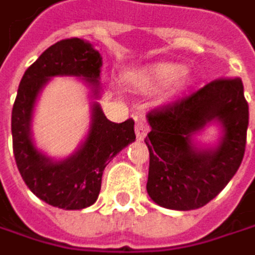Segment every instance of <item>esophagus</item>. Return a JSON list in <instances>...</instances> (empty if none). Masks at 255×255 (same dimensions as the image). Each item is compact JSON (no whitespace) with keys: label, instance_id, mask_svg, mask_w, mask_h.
Instances as JSON below:
<instances>
[{"label":"esophagus","instance_id":"1","mask_svg":"<svg viewBox=\"0 0 255 255\" xmlns=\"http://www.w3.org/2000/svg\"><path fill=\"white\" fill-rule=\"evenodd\" d=\"M147 132H148V125H147V122H145L144 119H138V120H136V125H135L136 138H138L139 141L144 139L145 135H147Z\"/></svg>","mask_w":255,"mask_h":255}]
</instances>
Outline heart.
<instances>
[{
	"label": "heart",
	"mask_w": 255,
	"mask_h": 255,
	"mask_svg": "<svg viewBox=\"0 0 255 255\" xmlns=\"http://www.w3.org/2000/svg\"><path fill=\"white\" fill-rule=\"evenodd\" d=\"M129 81L144 90L162 87L170 82H176L179 85H183L188 81V72L182 64L176 63H157L153 64L139 73H135L129 78Z\"/></svg>",
	"instance_id": "b5f03b06"
}]
</instances>
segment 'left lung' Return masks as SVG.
Returning a JSON list of instances; mask_svg holds the SVG:
<instances>
[{"mask_svg":"<svg viewBox=\"0 0 255 255\" xmlns=\"http://www.w3.org/2000/svg\"><path fill=\"white\" fill-rule=\"evenodd\" d=\"M248 102L241 78H221L167 107L147 114L151 130L147 194L162 207H203L227 186L241 167L248 129ZM218 123L223 136L215 147H198L192 136Z\"/></svg>","mask_w":255,"mask_h":255,"instance_id":"8db88e82","label":"left lung"}]
</instances>
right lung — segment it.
Here are the masks:
<instances>
[{
  "instance_id": "obj_1",
  "label": "right lung",
  "mask_w": 255,
  "mask_h": 255,
  "mask_svg": "<svg viewBox=\"0 0 255 255\" xmlns=\"http://www.w3.org/2000/svg\"><path fill=\"white\" fill-rule=\"evenodd\" d=\"M101 67L102 57L91 43L73 37L49 46L20 79L11 111L16 165L31 192L54 207L79 210L91 206L99 197L102 174L108 162L135 141L133 120L110 122L98 102L91 105L87 138L72 156L54 161L33 141V111L39 93L48 81L54 76H81L91 87L93 98H99Z\"/></svg>"
}]
</instances>
